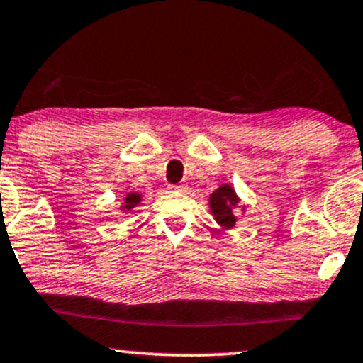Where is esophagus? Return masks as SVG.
Wrapping results in <instances>:
<instances>
[{
  "mask_svg": "<svg viewBox=\"0 0 363 363\" xmlns=\"http://www.w3.org/2000/svg\"><path fill=\"white\" fill-rule=\"evenodd\" d=\"M186 186L183 183H178V185H169V190L172 191H185Z\"/></svg>",
  "mask_w": 363,
  "mask_h": 363,
  "instance_id": "esophagus-1",
  "label": "esophagus"
}]
</instances>
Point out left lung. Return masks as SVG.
<instances>
[{
  "label": "left lung",
  "instance_id": "8db88e82",
  "mask_svg": "<svg viewBox=\"0 0 363 363\" xmlns=\"http://www.w3.org/2000/svg\"><path fill=\"white\" fill-rule=\"evenodd\" d=\"M210 212L222 229H232L235 225V210L239 207V196L230 185L223 183L210 195ZM244 210V208H242Z\"/></svg>",
  "mask_w": 363,
  "mask_h": 363
}]
</instances>
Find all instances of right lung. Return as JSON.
Returning <instances> with one entry per match:
<instances>
[{"label": "right lung", "mask_w": 363, "mask_h": 363, "mask_svg": "<svg viewBox=\"0 0 363 363\" xmlns=\"http://www.w3.org/2000/svg\"><path fill=\"white\" fill-rule=\"evenodd\" d=\"M140 202H141V195L136 194V191H131V194H128L126 199H124L123 205H121V210H126V212H129V210H133Z\"/></svg>", "instance_id": "add662e5"}]
</instances>
